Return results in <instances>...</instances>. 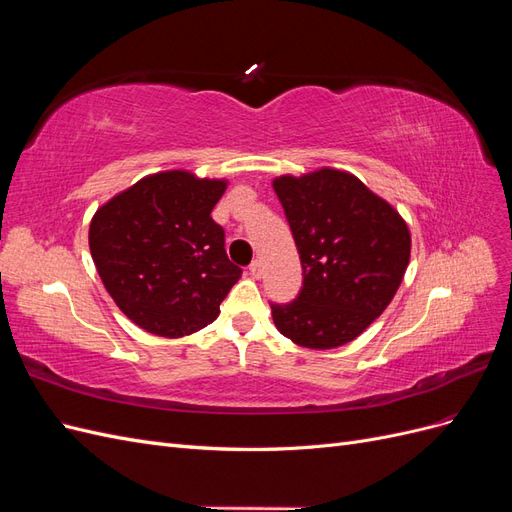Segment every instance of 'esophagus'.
<instances>
[{
  "instance_id": "obj_1",
  "label": "esophagus",
  "mask_w": 512,
  "mask_h": 512,
  "mask_svg": "<svg viewBox=\"0 0 512 512\" xmlns=\"http://www.w3.org/2000/svg\"><path fill=\"white\" fill-rule=\"evenodd\" d=\"M250 275L256 277V280L262 275V260H260V258H256V260L252 262V265H250Z\"/></svg>"
}]
</instances>
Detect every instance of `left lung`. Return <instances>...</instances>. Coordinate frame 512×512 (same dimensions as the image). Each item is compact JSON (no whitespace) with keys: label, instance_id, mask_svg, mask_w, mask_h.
<instances>
[{"label":"left lung","instance_id":"left-lung-1","mask_svg":"<svg viewBox=\"0 0 512 512\" xmlns=\"http://www.w3.org/2000/svg\"><path fill=\"white\" fill-rule=\"evenodd\" d=\"M273 190L303 267L299 297L271 303L275 327L303 348L344 346L393 301L410 262L408 224L346 170L282 175Z\"/></svg>","mask_w":512,"mask_h":512}]
</instances>
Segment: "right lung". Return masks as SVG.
<instances>
[{"label": "right lung", "instance_id": "1", "mask_svg": "<svg viewBox=\"0 0 512 512\" xmlns=\"http://www.w3.org/2000/svg\"><path fill=\"white\" fill-rule=\"evenodd\" d=\"M224 179L164 170L104 203L89 224V250L104 288L136 327L183 337L207 327L239 282L211 218Z\"/></svg>", "mask_w": 512, "mask_h": 512}]
</instances>
